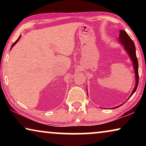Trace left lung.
Returning a JSON list of instances; mask_svg holds the SVG:
<instances>
[{"label": "left lung", "mask_w": 146, "mask_h": 146, "mask_svg": "<svg viewBox=\"0 0 146 146\" xmlns=\"http://www.w3.org/2000/svg\"><path fill=\"white\" fill-rule=\"evenodd\" d=\"M119 42L121 44V45L123 46V48H124L125 50L127 52L128 55L130 57L133 62V69L135 70V85L134 88H133L132 92L129 96V98H130L131 96L133 95V94L135 92V90H136L137 85H138L139 82V74H138V61H137V58L136 56V53H135V47L134 45V43L132 40L130 38V37L129 36V35L126 33V32L123 31H119ZM128 98V99H129ZM127 99V100H128ZM119 105L118 106H116L115 108H117L119 106H121V105Z\"/></svg>", "instance_id": "1"}]
</instances>
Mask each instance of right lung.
<instances>
[{
	"mask_svg": "<svg viewBox=\"0 0 146 146\" xmlns=\"http://www.w3.org/2000/svg\"><path fill=\"white\" fill-rule=\"evenodd\" d=\"M21 35H20V36L19 37V38H18V39L17 40H16V41L15 42H14V43H13V45H12V46H11V49L12 48H13V47L14 46H15V45L16 44H17V42L19 40V39H20V38H21Z\"/></svg>",
	"mask_w": 146,
	"mask_h": 146,
	"instance_id": "obj_1",
	"label": "right lung"
}]
</instances>
